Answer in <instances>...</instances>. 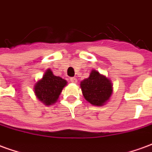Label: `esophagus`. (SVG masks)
I'll return each instance as SVG.
<instances>
[{"mask_svg": "<svg viewBox=\"0 0 152 152\" xmlns=\"http://www.w3.org/2000/svg\"><path fill=\"white\" fill-rule=\"evenodd\" d=\"M70 81L72 83H76L77 82V80H76V77H72V78H70Z\"/></svg>", "mask_w": 152, "mask_h": 152, "instance_id": "1", "label": "esophagus"}]
</instances>
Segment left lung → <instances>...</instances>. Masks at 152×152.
Listing matches in <instances>:
<instances>
[{"label": "left lung", "instance_id": "1", "mask_svg": "<svg viewBox=\"0 0 152 152\" xmlns=\"http://www.w3.org/2000/svg\"><path fill=\"white\" fill-rule=\"evenodd\" d=\"M80 87L85 99L94 106L103 105L112 94L111 81L95 70L91 72L89 78L81 81Z\"/></svg>", "mask_w": 152, "mask_h": 152}]
</instances>
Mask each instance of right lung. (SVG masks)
I'll return each instance as SVG.
<instances>
[{
    "label": "right lung",
    "instance_id": "1",
    "mask_svg": "<svg viewBox=\"0 0 152 152\" xmlns=\"http://www.w3.org/2000/svg\"><path fill=\"white\" fill-rule=\"evenodd\" d=\"M66 81L59 76H53L50 69L47 70L43 78L35 86V94L40 101L46 105L56 102Z\"/></svg>",
    "mask_w": 152,
    "mask_h": 152
}]
</instances>
